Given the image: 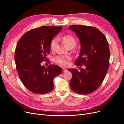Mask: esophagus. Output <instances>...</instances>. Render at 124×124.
<instances>
[{
  "instance_id": "esophagus-1",
  "label": "esophagus",
  "mask_w": 124,
  "mask_h": 124,
  "mask_svg": "<svg viewBox=\"0 0 124 124\" xmlns=\"http://www.w3.org/2000/svg\"><path fill=\"white\" fill-rule=\"evenodd\" d=\"M62 71L63 72H66V71H67V69L66 68H62Z\"/></svg>"
}]
</instances>
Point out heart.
Here are the masks:
<instances>
[{
  "label": "heart",
  "instance_id": "heart-1",
  "mask_svg": "<svg viewBox=\"0 0 124 124\" xmlns=\"http://www.w3.org/2000/svg\"><path fill=\"white\" fill-rule=\"evenodd\" d=\"M59 40H62L66 46L68 47L70 46H76V40L74 37L71 35H66L61 38H59ZM57 43V40L56 39H54L52 40L50 44V48L51 50H54L56 44ZM70 57L69 56H58L55 59V61L56 62L62 65H67L68 64Z\"/></svg>",
  "mask_w": 124,
  "mask_h": 124
}]
</instances>
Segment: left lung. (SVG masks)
Instances as JSON below:
<instances>
[{
  "label": "left lung",
  "instance_id": "1",
  "mask_svg": "<svg viewBox=\"0 0 124 124\" xmlns=\"http://www.w3.org/2000/svg\"><path fill=\"white\" fill-rule=\"evenodd\" d=\"M68 29L76 33L81 43L80 56L75 64L85 66L80 71L68 69L72 74L70 87L80 94H88L99 87L106 76L110 65L108 43L106 37L95 27L74 25Z\"/></svg>",
  "mask_w": 124,
  "mask_h": 124
}]
</instances>
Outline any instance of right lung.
Returning a JSON list of instances; mask_svg holds the SVG:
<instances>
[{"instance_id":"right-lung-1","label":"right lung","mask_w":124,"mask_h":124,"mask_svg":"<svg viewBox=\"0 0 124 124\" xmlns=\"http://www.w3.org/2000/svg\"><path fill=\"white\" fill-rule=\"evenodd\" d=\"M62 29L61 26H41L26 32L18 41L14 55L16 69L22 83L33 93L44 94L52 91L54 78L62 72L57 65L46 68L40 64L46 61L51 41Z\"/></svg>"}]
</instances>
